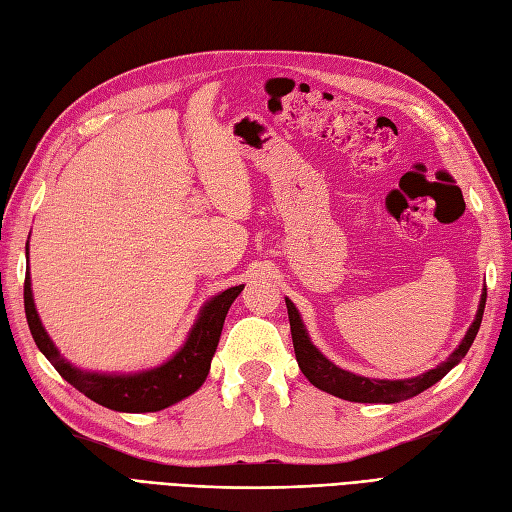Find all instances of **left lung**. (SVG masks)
Instances as JSON below:
<instances>
[{
    "mask_svg": "<svg viewBox=\"0 0 512 512\" xmlns=\"http://www.w3.org/2000/svg\"><path fill=\"white\" fill-rule=\"evenodd\" d=\"M484 303H487V290L482 292L480 298V307L476 313L474 324L469 326V331L465 335V339L461 342L448 361H443L441 365H437L435 370H430L422 376L415 378H406V381H376V378H365V376H357L352 372H346L342 368H337L329 359H326L322 352L311 344V339L305 331L303 322H300L298 311L294 307V303L290 298H285L287 305V316H290V329H292V342H294V352H296V361L300 365V372L307 376V381L318 387L331 396H337L342 400H350V402H400L406 398H413L417 393H422L424 389L432 387L437 381L448 374L454 365L461 361L467 350L474 344V339L478 335L480 322H482V313H484Z\"/></svg>",
    "mask_w": 512,
    "mask_h": 512,
    "instance_id": "1",
    "label": "left lung"
}]
</instances>
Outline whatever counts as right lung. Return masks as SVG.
Returning <instances> with one entry per match:
<instances>
[{"label": "right lung", "instance_id": "obj_1", "mask_svg": "<svg viewBox=\"0 0 512 512\" xmlns=\"http://www.w3.org/2000/svg\"><path fill=\"white\" fill-rule=\"evenodd\" d=\"M242 290L244 285H235L209 300V303L203 307L199 320H196V324L192 326L186 344H183V348L173 359L166 361L155 370L129 374V376L82 372L60 357V352L56 350L54 344H51L49 335L45 333L41 320H38L34 298H32L30 272L25 274L23 303H25V318H28L30 333L34 337L38 350H41L49 359V363L54 365L64 381L71 383L77 391H82L90 400H95L101 406H108L112 411L151 413V411H162L166 406L183 400L203 385L209 372V363H212V357L218 346L227 311Z\"/></svg>", "mask_w": 512, "mask_h": 512}]
</instances>
